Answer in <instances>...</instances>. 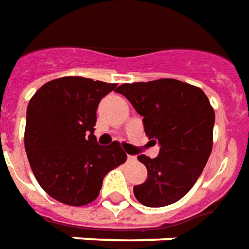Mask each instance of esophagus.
Wrapping results in <instances>:
<instances>
[{"label":"esophagus","instance_id":"1","mask_svg":"<svg viewBox=\"0 0 249 249\" xmlns=\"http://www.w3.org/2000/svg\"><path fill=\"white\" fill-rule=\"evenodd\" d=\"M126 160H128V161H135V160H136V156H133V155H128V156H126Z\"/></svg>","mask_w":249,"mask_h":249}]
</instances>
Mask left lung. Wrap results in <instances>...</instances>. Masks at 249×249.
<instances>
[{
  "instance_id": "obj_1",
  "label": "left lung",
  "mask_w": 249,
  "mask_h": 249,
  "mask_svg": "<svg viewBox=\"0 0 249 249\" xmlns=\"http://www.w3.org/2000/svg\"><path fill=\"white\" fill-rule=\"evenodd\" d=\"M140 116L145 135L159 144L151 159L139 155L147 179L133 187L140 203L161 208L190 191L202 174L213 147L214 110L202 90L177 79L124 83L117 88Z\"/></svg>"
}]
</instances>
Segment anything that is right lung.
<instances>
[{"mask_svg":"<svg viewBox=\"0 0 249 249\" xmlns=\"http://www.w3.org/2000/svg\"><path fill=\"white\" fill-rule=\"evenodd\" d=\"M117 83L63 76L43 85L27 107L25 151L36 180L48 196L71 206L98 197L110 170L126 160L117 142L94 136L100 101Z\"/></svg>","mask_w":249,"mask_h":249,"instance_id":"1","label":"right lung"}]
</instances>
